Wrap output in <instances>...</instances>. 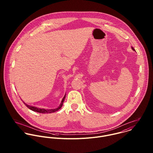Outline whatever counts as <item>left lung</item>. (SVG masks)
Masks as SVG:
<instances>
[{"instance_id": "obj_1", "label": "left lung", "mask_w": 153, "mask_h": 153, "mask_svg": "<svg viewBox=\"0 0 153 153\" xmlns=\"http://www.w3.org/2000/svg\"><path fill=\"white\" fill-rule=\"evenodd\" d=\"M131 49H132L133 51H135V49H134V48H133V47H131Z\"/></svg>"}]
</instances>
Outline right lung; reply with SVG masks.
<instances>
[{"instance_id":"right-lung-1","label":"right lung","mask_w":153,"mask_h":153,"mask_svg":"<svg viewBox=\"0 0 153 153\" xmlns=\"http://www.w3.org/2000/svg\"><path fill=\"white\" fill-rule=\"evenodd\" d=\"M66 94H65L64 98H62V101H61V104L59 105V106L56 108H55V109H45V108H38V107H33V106H31V105H29L28 104H27L26 103L24 102L23 101V103L25 104V105L30 109H31L32 111H33L35 112H39V113H42V114H45V113H52V112H54L58 110H59V109L61 108V107H62L63 105V103H64V101L65 100V98Z\"/></svg>"}]
</instances>
